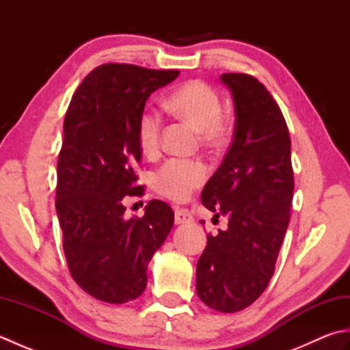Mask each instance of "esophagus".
I'll use <instances>...</instances> for the list:
<instances>
[{
	"label": "esophagus",
	"mask_w": 350,
	"mask_h": 350,
	"mask_svg": "<svg viewBox=\"0 0 350 350\" xmlns=\"http://www.w3.org/2000/svg\"><path fill=\"white\" fill-rule=\"evenodd\" d=\"M174 219L176 224H187V222H191L194 218H192L191 212L188 209H185V207H176Z\"/></svg>",
	"instance_id": "obj_1"
}]
</instances>
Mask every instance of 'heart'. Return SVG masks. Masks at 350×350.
I'll return each instance as SVG.
<instances>
[{"label": "heart", "instance_id": "obj_1", "mask_svg": "<svg viewBox=\"0 0 350 350\" xmlns=\"http://www.w3.org/2000/svg\"><path fill=\"white\" fill-rule=\"evenodd\" d=\"M167 108L177 117L194 124L202 141L209 147H221L230 135V123L222 113L218 92L202 79H192L177 87L167 98ZM138 141L146 154L158 152L161 144V117L146 108L138 120ZM209 176V168L200 159L170 158L152 173L153 189L174 202H185Z\"/></svg>", "mask_w": 350, "mask_h": 350}]
</instances>
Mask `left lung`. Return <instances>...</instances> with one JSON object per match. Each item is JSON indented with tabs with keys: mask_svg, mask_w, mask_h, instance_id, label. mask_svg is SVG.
<instances>
[{
	"mask_svg": "<svg viewBox=\"0 0 350 350\" xmlns=\"http://www.w3.org/2000/svg\"><path fill=\"white\" fill-rule=\"evenodd\" d=\"M233 94L234 137L202 192L228 228L207 234L197 263V295L207 307L236 313L265 292L290 221L293 168L288 129L278 103L247 73L221 77Z\"/></svg>",
	"mask_w": 350,
	"mask_h": 350,
	"instance_id": "left-lung-1",
	"label": "left lung"
}]
</instances>
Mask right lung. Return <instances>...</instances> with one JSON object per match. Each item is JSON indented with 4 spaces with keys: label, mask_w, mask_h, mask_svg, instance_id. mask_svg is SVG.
<instances>
[{
    "label": "right lung",
    "mask_w": 350,
    "mask_h": 350,
    "mask_svg": "<svg viewBox=\"0 0 350 350\" xmlns=\"http://www.w3.org/2000/svg\"><path fill=\"white\" fill-rule=\"evenodd\" d=\"M179 70L107 63L73 93L64 117L57 163L55 209L72 278L108 304L137 299L147 286V263L174 224L171 207L152 200L144 217L124 219V197H139L138 120L154 90Z\"/></svg>",
    "instance_id": "obj_1"
}]
</instances>
